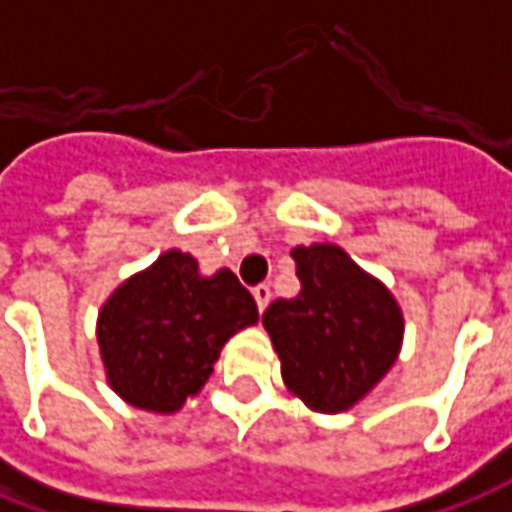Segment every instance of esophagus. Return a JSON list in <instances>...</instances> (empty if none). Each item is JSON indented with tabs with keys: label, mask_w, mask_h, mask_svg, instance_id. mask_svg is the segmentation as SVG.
<instances>
[{
	"label": "esophagus",
	"mask_w": 512,
	"mask_h": 512,
	"mask_svg": "<svg viewBox=\"0 0 512 512\" xmlns=\"http://www.w3.org/2000/svg\"><path fill=\"white\" fill-rule=\"evenodd\" d=\"M252 293H255L257 310L263 313V310L268 307V302H271V288H268V285H255V288H252Z\"/></svg>",
	"instance_id": "obj_1"
}]
</instances>
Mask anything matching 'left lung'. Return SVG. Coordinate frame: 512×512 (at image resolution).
I'll return each instance as SVG.
<instances>
[{"label":"left lung","instance_id":"obj_1","mask_svg":"<svg viewBox=\"0 0 512 512\" xmlns=\"http://www.w3.org/2000/svg\"><path fill=\"white\" fill-rule=\"evenodd\" d=\"M293 299H274L263 327L282 360V377L307 407L341 413L393 366L402 313L385 291L332 244L296 246Z\"/></svg>","mask_w":512,"mask_h":512}]
</instances>
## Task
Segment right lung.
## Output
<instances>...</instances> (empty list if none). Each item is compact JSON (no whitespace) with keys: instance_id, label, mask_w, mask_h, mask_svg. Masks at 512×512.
<instances>
[{"instance_id":"1","label":"right lung","mask_w":512,"mask_h":512,"mask_svg":"<svg viewBox=\"0 0 512 512\" xmlns=\"http://www.w3.org/2000/svg\"><path fill=\"white\" fill-rule=\"evenodd\" d=\"M255 321V299L230 268L199 277L194 257L171 249L99 313L110 385L135 407L180 410L213 374L221 346Z\"/></svg>"}]
</instances>
